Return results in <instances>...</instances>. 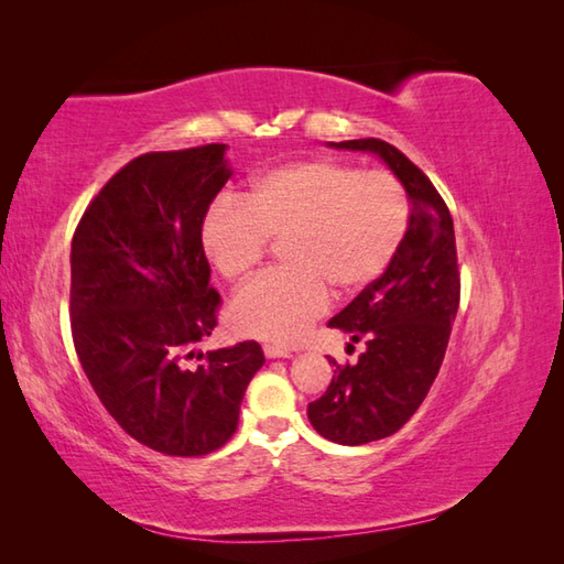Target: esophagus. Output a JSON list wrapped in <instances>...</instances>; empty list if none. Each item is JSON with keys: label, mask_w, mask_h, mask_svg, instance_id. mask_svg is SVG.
<instances>
[{"label": "esophagus", "mask_w": 564, "mask_h": 564, "mask_svg": "<svg viewBox=\"0 0 564 564\" xmlns=\"http://www.w3.org/2000/svg\"><path fill=\"white\" fill-rule=\"evenodd\" d=\"M263 356H267V358H291L293 354L289 349H283V346L263 344Z\"/></svg>", "instance_id": "1"}]
</instances>
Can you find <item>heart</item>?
<instances>
[{"label": "heart", "instance_id": "obj_1", "mask_svg": "<svg viewBox=\"0 0 564 564\" xmlns=\"http://www.w3.org/2000/svg\"><path fill=\"white\" fill-rule=\"evenodd\" d=\"M412 200L398 176L339 160H297L257 174L200 223V247L225 281L259 267L281 239L285 267L247 283L230 305L242 337L301 341L325 313L329 289L351 295L376 283L398 257Z\"/></svg>", "mask_w": 564, "mask_h": 564}]
</instances>
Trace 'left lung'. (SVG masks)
<instances>
[{
    "label": "left lung",
    "instance_id": "left-lung-1",
    "mask_svg": "<svg viewBox=\"0 0 564 564\" xmlns=\"http://www.w3.org/2000/svg\"><path fill=\"white\" fill-rule=\"evenodd\" d=\"M332 145L376 152L412 198L410 230L390 269L329 319L354 344L366 341V351L354 366L334 361L327 392L307 404L319 436L361 446L400 431L434 386L460 305V271L446 200L406 154L378 138Z\"/></svg>",
    "mask_w": 564,
    "mask_h": 564
}]
</instances>
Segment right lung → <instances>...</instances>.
Returning a JSON list of instances; mask_svg holds the SVG:
<instances>
[{
	"instance_id": "1",
	"label": "right lung",
	"mask_w": 564,
	"mask_h": 564,
	"mask_svg": "<svg viewBox=\"0 0 564 564\" xmlns=\"http://www.w3.org/2000/svg\"><path fill=\"white\" fill-rule=\"evenodd\" d=\"M230 174L220 142L140 154L72 237L69 325L84 373L128 436L176 458L232 438L263 366L257 341L196 354L220 307L200 223Z\"/></svg>"
}]
</instances>
